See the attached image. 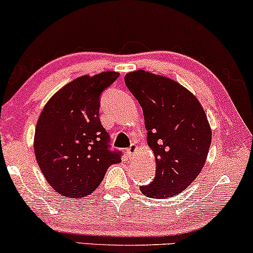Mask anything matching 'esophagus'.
<instances>
[{
  "instance_id": "esophagus-1",
  "label": "esophagus",
  "mask_w": 253,
  "mask_h": 253,
  "mask_svg": "<svg viewBox=\"0 0 253 253\" xmlns=\"http://www.w3.org/2000/svg\"><path fill=\"white\" fill-rule=\"evenodd\" d=\"M126 153H127V156L130 157V158H133V157L136 156V153H137V146L134 145V144H131V145L126 149Z\"/></svg>"
}]
</instances>
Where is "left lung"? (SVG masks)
Segmentation results:
<instances>
[{
	"label": "left lung",
	"mask_w": 253,
	"mask_h": 253,
	"mask_svg": "<svg viewBox=\"0 0 253 253\" xmlns=\"http://www.w3.org/2000/svg\"><path fill=\"white\" fill-rule=\"evenodd\" d=\"M126 84L143 109L147 144L156 157V176L140 186L147 198H173L200 174L211 143V130L199 100L172 79L138 70Z\"/></svg>",
	"instance_id": "8db88e82"
}]
</instances>
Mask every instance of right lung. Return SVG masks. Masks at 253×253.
I'll return each instance as SVG.
<instances>
[{"mask_svg":"<svg viewBox=\"0 0 253 253\" xmlns=\"http://www.w3.org/2000/svg\"><path fill=\"white\" fill-rule=\"evenodd\" d=\"M117 72L84 75L58 90L45 104L35 132V155L45 179L68 198L93 193L107 169L121 162L111 151L109 133L98 117L102 91L119 78Z\"/></svg>","mask_w":253,"mask_h":253,"instance_id":"1","label":"right lung"}]
</instances>
